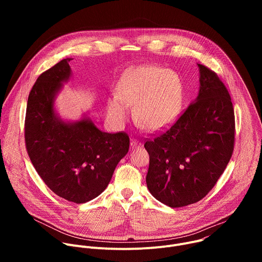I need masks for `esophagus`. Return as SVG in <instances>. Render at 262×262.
<instances>
[{
  "label": "esophagus",
  "instance_id": "34e87169",
  "mask_svg": "<svg viewBox=\"0 0 262 262\" xmlns=\"http://www.w3.org/2000/svg\"><path fill=\"white\" fill-rule=\"evenodd\" d=\"M142 143L138 140H132L130 141V148L132 149H135V148H139V147H142Z\"/></svg>",
  "mask_w": 262,
  "mask_h": 262
}]
</instances>
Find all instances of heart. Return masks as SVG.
Segmentation results:
<instances>
[{"instance_id": "heart-1", "label": "heart", "mask_w": 262, "mask_h": 262, "mask_svg": "<svg viewBox=\"0 0 262 262\" xmlns=\"http://www.w3.org/2000/svg\"><path fill=\"white\" fill-rule=\"evenodd\" d=\"M117 95L106 102V114L114 124L125 122L129 105L134 118L149 132H160L178 118L183 88L177 74L167 68L145 65L126 70L117 84Z\"/></svg>"}]
</instances>
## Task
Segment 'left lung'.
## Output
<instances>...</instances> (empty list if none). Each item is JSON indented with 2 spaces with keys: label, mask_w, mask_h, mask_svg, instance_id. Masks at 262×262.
I'll return each instance as SVG.
<instances>
[{
  "label": "left lung",
  "mask_w": 262,
  "mask_h": 262,
  "mask_svg": "<svg viewBox=\"0 0 262 262\" xmlns=\"http://www.w3.org/2000/svg\"><path fill=\"white\" fill-rule=\"evenodd\" d=\"M199 91L174 125L149 140L146 183L149 192L170 207L198 202L226 169L234 145L231 97L216 74L202 64Z\"/></svg>",
  "instance_id": "left-lung-1"
}]
</instances>
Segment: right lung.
<instances>
[{"mask_svg": "<svg viewBox=\"0 0 262 262\" xmlns=\"http://www.w3.org/2000/svg\"><path fill=\"white\" fill-rule=\"evenodd\" d=\"M66 58L41 73L28 98L25 140L30 160L59 197L85 203L107 186L118 163L128 152L124 133L100 130L85 113L79 120L63 119L55 105L72 77Z\"/></svg>", "mask_w": 262, "mask_h": 262, "instance_id": "right-lung-1", "label": "right lung"}]
</instances>
